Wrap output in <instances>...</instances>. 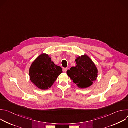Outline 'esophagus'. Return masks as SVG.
Here are the masks:
<instances>
[{
	"instance_id": "esophagus-1",
	"label": "esophagus",
	"mask_w": 128,
	"mask_h": 128,
	"mask_svg": "<svg viewBox=\"0 0 128 128\" xmlns=\"http://www.w3.org/2000/svg\"><path fill=\"white\" fill-rule=\"evenodd\" d=\"M67 70H68V69H67V68H64L63 69V72H65V73L67 72Z\"/></svg>"
}]
</instances>
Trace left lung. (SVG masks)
Returning <instances> with one entry per match:
<instances>
[{
  "mask_svg": "<svg viewBox=\"0 0 128 128\" xmlns=\"http://www.w3.org/2000/svg\"><path fill=\"white\" fill-rule=\"evenodd\" d=\"M76 65L67 70V76L80 88L92 86L97 78L98 70L92 61L86 54L76 57Z\"/></svg>",
  "mask_w": 128,
  "mask_h": 128,
  "instance_id": "obj_1",
  "label": "left lung"
}]
</instances>
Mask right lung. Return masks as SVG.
Wrapping results in <instances>:
<instances>
[{"label":"right lung","instance_id":"add662e5","mask_svg":"<svg viewBox=\"0 0 128 128\" xmlns=\"http://www.w3.org/2000/svg\"><path fill=\"white\" fill-rule=\"evenodd\" d=\"M62 72V68L54 64L49 54L42 53L31 64L29 75L31 82L36 86L46 90L51 88Z\"/></svg>","mask_w":128,"mask_h":128}]
</instances>
